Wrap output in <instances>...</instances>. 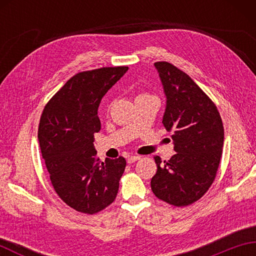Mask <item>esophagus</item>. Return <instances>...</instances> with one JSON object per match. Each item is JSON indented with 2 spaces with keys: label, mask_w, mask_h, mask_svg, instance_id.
<instances>
[{
  "label": "esophagus",
  "mask_w": 256,
  "mask_h": 256,
  "mask_svg": "<svg viewBox=\"0 0 256 256\" xmlns=\"http://www.w3.org/2000/svg\"><path fill=\"white\" fill-rule=\"evenodd\" d=\"M140 158V156H130L128 158V164H132V162H135L136 160H138Z\"/></svg>",
  "instance_id": "esophagus-1"
}]
</instances>
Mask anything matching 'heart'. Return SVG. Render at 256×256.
<instances>
[{
  "mask_svg": "<svg viewBox=\"0 0 256 256\" xmlns=\"http://www.w3.org/2000/svg\"><path fill=\"white\" fill-rule=\"evenodd\" d=\"M140 96H148V94H140Z\"/></svg>",
  "mask_w": 256,
  "mask_h": 256,
  "instance_id": "1",
  "label": "heart"
}]
</instances>
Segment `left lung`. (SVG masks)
<instances>
[{
	"instance_id": "1",
	"label": "left lung",
	"mask_w": 256,
	"mask_h": 256,
	"mask_svg": "<svg viewBox=\"0 0 256 256\" xmlns=\"http://www.w3.org/2000/svg\"><path fill=\"white\" fill-rule=\"evenodd\" d=\"M154 66L166 96L162 124L174 132L176 154L164 162L154 157L157 172L150 188L167 204L189 206L214 180L224 148V124L214 103L187 74L167 62Z\"/></svg>"
}]
</instances>
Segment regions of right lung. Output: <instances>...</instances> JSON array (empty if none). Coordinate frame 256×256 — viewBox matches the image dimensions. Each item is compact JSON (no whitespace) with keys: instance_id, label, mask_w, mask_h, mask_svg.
Listing matches in <instances>:
<instances>
[{"instance_id":"add662e5","label":"right lung","mask_w":256,"mask_h":256,"mask_svg":"<svg viewBox=\"0 0 256 256\" xmlns=\"http://www.w3.org/2000/svg\"><path fill=\"white\" fill-rule=\"evenodd\" d=\"M128 67H104L74 74L48 101L38 126V140L54 189L64 204L94 214L116 198L124 157L100 160L94 133L101 128V99Z\"/></svg>"}]
</instances>
